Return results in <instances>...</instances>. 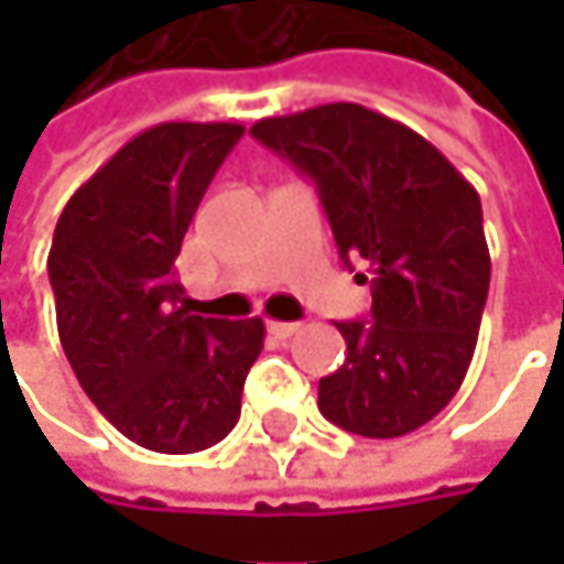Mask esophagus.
<instances>
[{
	"label": "esophagus",
	"instance_id": "esophagus-1",
	"mask_svg": "<svg viewBox=\"0 0 564 564\" xmlns=\"http://www.w3.org/2000/svg\"><path fill=\"white\" fill-rule=\"evenodd\" d=\"M268 329H271L278 339H286V336H293V333H296V323H268Z\"/></svg>",
	"mask_w": 564,
	"mask_h": 564
}]
</instances>
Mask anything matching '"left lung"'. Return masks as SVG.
Segmentation results:
<instances>
[{"instance_id": "obj_1", "label": "left lung", "mask_w": 564, "mask_h": 564, "mask_svg": "<svg viewBox=\"0 0 564 564\" xmlns=\"http://www.w3.org/2000/svg\"><path fill=\"white\" fill-rule=\"evenodd\" d=\"M251 137L316 185L343 264L372 271V319L336 323L346 362L319 379L323 417L362 437L417 431L477 349L490 290L477 188L424 137L359 104L268 117Z\"/></svg>"}]
</instances>
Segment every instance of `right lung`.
I'll return each mask as SVG.
<instances>
[{"instance_id":"obj_1","label":"right lung","mask_w":564,"mask_h":564,"mask_svg":"<svg viewBox=\"0 0 564 564\" xmlns=\"http://www.w3.org/2000/svg\"><path fill=\"white\" fill-rule=\"evenodd\" d=\"M241 123H160L64 205L48 254L57 336L87 398L133 444L195 454L241 414L264 323L188 310L175 258Z\"/></svg>"}]
</instances>
